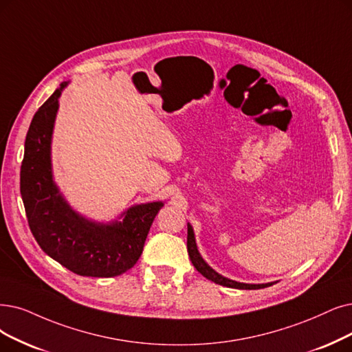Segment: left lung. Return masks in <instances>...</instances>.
Masks as SVG:
<instances>
[{"mask_svg":"<svg viewBox=\"0 0 352 352\" xmlns=\"http://www.w3.org/2000/svg\"><path fill=\"white\" fill-rule=\"evenodd\" d=\"M188 252L190 261L193 267L198 270L204 277H206L210 282H214L217 285L225 286V287H231V289H241V290H256V289H264L274 285V282L270 283H258V285H251V283H241V282H235V280H231L228 277H223L222 274L217 273L212 267H210L201 256V252L198 251V245H196L195 240V232L192 225L188 222Z\"/></svg>","mask_w":352,"mask_h":352,"instance_id":"1","label":"left lung"}]
</instances>
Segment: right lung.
<instances>
[{
  "mask_svg": "<svg viewBox=\"0 0 352 352\" xmlns=\"http://www.w3.org/2000/svg\"><path fill=\"white\" fill-rule=\"evenodd\" d=\"M62 82L34 114L24 143L20 192L37 244L67 270L87 277H114L130 270L143 252L147 234L163 201L133 205L114 221L80 215L53 179L52 137Z\"/></svg>",
  "mask_w": 352,
  "mask_h": 352,
  "instance_id": "right-lung-1",
  "label": "right lung"
}]
</instances>
